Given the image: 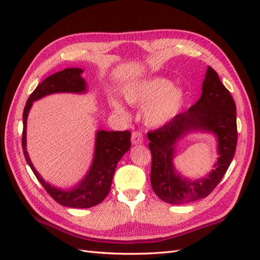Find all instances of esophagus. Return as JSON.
<instances>
[{"label":"esophagus","mask_w":260,"mask_h":260,"mask_svg":"<svg viewBox=\"0 0 260 260\" xmlns=\"http://www.w3.org/2000/svg\"><path fill=\"white\" fill-rule=\"evenodd\" d=\"M143 141H144V136L140 132H133L132 134V144L133 145H139L142 144Z\"/></svg>","instance_id":"1"}]
</instances>
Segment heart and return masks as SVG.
Returning <instances> with one entry per match:
<instances>
[{
    "mask_svg": "<svg viewBox=\"0 0 260 260\" xmlns=\"http://www.w3.org/2000/svg\"><path fill=\"white\" fill-rule=\"evenodd\" d=\"M124 96L131 105H145L144 119L152 126L163 125L174 117L185 99L184 91L173 87L172 82L163 77L133 82L125 88ZM110 105L116 112H123V106L116 99H112Z\"/></svg>",
    "mask_w": 260,
    "mask_h": 260,
    "instance_id": "b5f03b06",
    "label": "heart"
}]
</instances>
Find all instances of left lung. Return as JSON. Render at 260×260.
<instances>
[{"instance_id":"obj_1","label":"left lung","mask_w":260,"mask_h":260,"mask_svg":"<svg viewBox=\"0 0 260 260\" xmlns=\"http://www.w3.org/2000/svg\"><path fill=\"white\" fill-rule=\"evenodd\" d=\"M211 131L218 136L220 156L207 178L187 181L176 175L172 158L174 145L190 130ZM152 154L151 184L161 200L171 204L192 202L208 197L219 184L233 161L238 132L236 104L218 74L208 67L200 99L184 113L176 115L162 127L147 133Z\"/></svg>"}]
</instances>
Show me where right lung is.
I'll list each match as a JSON object with an SVG mask.
<instances>
[{"mask_svg":"<svg viewBox=\"0 0 260 260\" xmlns=\"http://www.w3.org/2000/svg\"><path fill=\"white\" fill-rule=\"evenodd\" d=\"M82 70L79 68H68L53 74L39 84L25 104L23 110V133H22V148L25 161L41 185L54 201L64 207L90 208L101 203L107 197L112 185L113 175L121 156L129 150L131 132H106L98 131L96 136L95 156L89 172L78 186L73 190L62 191L51 186L41 178L31 163L26 152V118L32 103L54 92H84L86 82L81 78Z\"/></svg>","mask_w":260,"mask_h":260,"instance_id":"1","label":"right lung"}]
</instances>
